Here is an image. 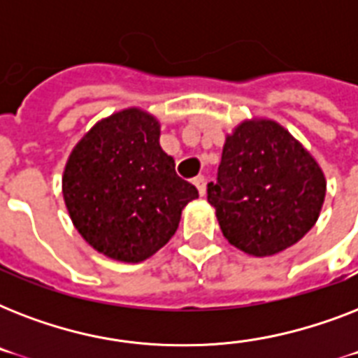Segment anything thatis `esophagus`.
Returning a JSON list of instances; mask_svg holds the SVG:
<instances>
[{"label": "esophagus", "instance_id": "obj_1", "mask_svg": "<svg viewBox=\"0 0 358 358\" xmlns=\"http://www.w3.org/2000/svg\"><path fill=\"white\" fill-rule=\"evenodd\" d=\"M193 184L196 185V189H199L201 196L206 195V180H204V176H196V178H193Z\"/></svg>", "mask_w": 358, "mask_h": 358}]
</instances>
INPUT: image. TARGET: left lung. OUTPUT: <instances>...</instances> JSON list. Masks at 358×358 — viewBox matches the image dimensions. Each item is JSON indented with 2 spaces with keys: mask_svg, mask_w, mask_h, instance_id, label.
<instances>
[{
  "mask_svg": "<svg viewBox=\"0 0 358 358\" xmlns=\"http://www.w3.org/2000/svg\"><path fill=\"white\" fill-rule=\"evenodd\" d=\"M325 193V174L303 143L277 120L250 117L224 137L208 202L229 243L262 258L286 250L316 224Z\"/></svg>",
  "mask_w": 358,
  "mask_h": 358,
  "instance_id": "left-lung-1",
  "label": "left lung"
}]
</instances>
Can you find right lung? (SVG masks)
Listing matches in <instances>:
<instances>
[{
	"instance_id": "add662e5",
	"label": "right lung",
	"mask_w": 358,
	"mask_h": 358,
	"mask_svg": "<svg viewBox=\"0 0 358 358\" xmlns=\"http://www.w3.org/2000/svg\"><path fill=\"white\" fill-rule=\"evenodd\" d=\"M162 124L141 108L100 119L70 152L63 199L81 238L111 260L137 264L174 236L199 196L159 145Z\"/></svg>"
}]
</instances>
